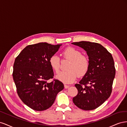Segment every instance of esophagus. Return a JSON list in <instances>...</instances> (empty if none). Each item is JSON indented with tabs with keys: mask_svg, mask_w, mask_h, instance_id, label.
I'll list each match as a JSON object with an SVG mask.
<instances>
[{
	"mask_svg": "<svg viewBox=\"0 0 127 127\" xmlns=\"http://www.w3.org/2000/svg\"><path fill=\"white\" fill-rule=\"evenodd\" d=\"M69 85H64V88H66V89H67V88H68L69 87Z\"/></svg>",
	"mask_w": 127,
	"mask_h": 127,
	"instance_id": "obj_1",
	"label": "esophagus"
}]
</instances>
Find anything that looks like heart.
<instances>
[{"label":"heart","instance_id":"heart-1","mask_svg":"<svg viewBox=\"0 0 127 127\" xmlns=\"http://www.w3.org/2000/svg\"><path fill=\"white\" fill-rule=\"evenodd\" d=\"M64 59L69 60L67 64V70L59 72L56 78L66 84L74 82L77 76L82 77L89 70L90 62L88 58L82 55L79 50L73 47H68L62 52ZM49 63L52 69L57 73L60 68V58L57 55H52L49 60Z\"/></svg>","mask_w":127,"mask_h":127}]
</instances>
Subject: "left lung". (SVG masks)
Listing matches in <instances>:
<instances>
[{"mask_svg": "<svg viewBox=\"0 0 127 127\" xmlns=\"http://www.w3.org/2000/svg\"><path fill=\"white\" fill-rule=\"evenodd\" d=\"M72 44L87 52L90 62L89 70L79 84H75L78 94L73 102L84 110H92L101 105L112 93L116 68L112 55L97 43L88 41Z\"/></svg>", "mask_w": 127, "mask_h": 127, "instance_id": "left-lung-1", "label": "left lung"}]
</instances>
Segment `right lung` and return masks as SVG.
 I'll return each instance as SVG.
<instances>
[{"instance_id":"right-lung-1","label":"right lung","mask_w":127,"mask_h":127,"mask_svg":"<svg viewBox=\"0 0 127 127\" xmlns=\"http://www.w3.org/2000/svg\"><path fill=\"white\" fill-rule=\"evenodd\" d=\"M61 45L46 42L29 45L15 60L13 77L17 94L25 104L34 110L49 109L57 94L64 89L63 83L59 80L48 82L54 76L49 58L58 51Z\"/></svg>"}]
</instances>
